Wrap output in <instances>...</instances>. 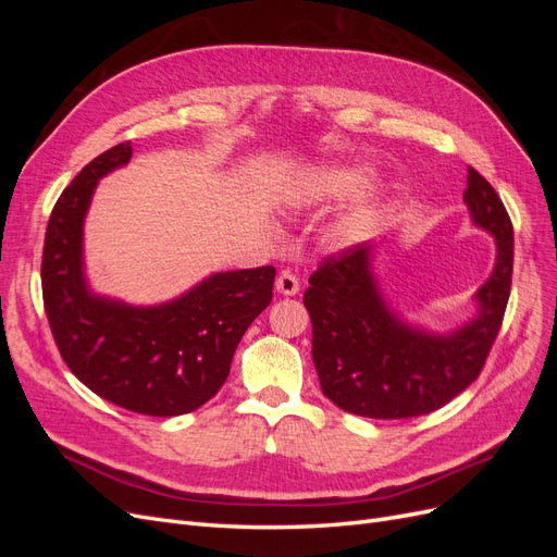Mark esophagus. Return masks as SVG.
Segmentation results:
<instances>
[{"label":"esophagus","instance_id":"obj_1","mask_svg":"<svg viewBox=\"0 0 557 557\" xmlns=\"http://www.w3.org/2000/svg\"><path fill=\"white\" fill-rule=\"evenodd\" d=\"M276 293L283 297H295L299 293V278L285 269V272H281L276 278Z\"/></svg>","mask_w":557,"mask_h":557}]
</instances>
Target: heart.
<instances>
[{
  "label": "heart",
  "mask_w": 557,
  "mask_h": 557,
  "mask_svg": "<svg viewBox=\"0 0 557 557\" xmlns=\"http://www.w3.org/2000/svg\"><path fill=\"white\" fill-rule=\"evenodd\" d=\"M372 181L374 172L364 164H323L299 178L290 201L295 207H318L325 201L348 199L367 190ZM358 221H364V213H358Z\"/></svg>",
  "instance_id": "heart-1"
}]
</instances>
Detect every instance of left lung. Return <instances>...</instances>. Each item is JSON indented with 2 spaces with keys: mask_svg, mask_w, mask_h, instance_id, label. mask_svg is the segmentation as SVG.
<instances>
[{
  "mask_svg": "<svg viewBox=\"0 0 557 557\" xmlns=\"http://www.w3.org/2000/svg\"><path fill=\"white\" fill-rule=\"evenodd\" d=\"M465 205L471 225L493 237L495 264L471 295L474 315L458 327L430 330L404 315L381 288L372 244L344 250L311 274V356L323 395L339 409L381 420L425 416L479 376L509 301L513 227L493 185L471 166Z\"/></svg>",
  "mask_w": 557,
  "mask_h": 557,
  "instance_id": "left-lung-1",
  "label": "left lung"
}]
</instances>
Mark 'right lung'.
<instances>
[{
	"instance_id": "obj_1",
	"label": "right lung",
	"mask_w": 557,
	"mask_h": 557,
	"mask_svg": "<svg viewBox=\"0 0 557 557\" xmlns=\"http://www.w3.org/2000/svg\"><path fill=\"white\" fill-rule=\"evenodd\" d=\"M129 158V141L109 148L60 195L46 227L44 307L60 356L95 395L134 413L181 416L221 391L244 332L272 301L276 269L215 272L160 305L99 295L83 227L97 183Z\"/></svg>"
}]
</instances>
